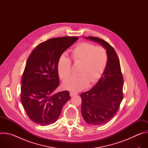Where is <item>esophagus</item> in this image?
Segmentation results:
<instances>
[{
	"mask_svg": "<svg viewBox=\"0 0 148 148\" xmlns=\"http://www.w3.org/2000/svg\"><path fill=\"white\" fill-rule=\"evenodd\" d=\"M70 95L71 97H73V96H74V95H77V94L75 93V92H70Z\"/></svg>",
	"mask_w": 148,
	"mask_h": 148,
	"instance_id": "obj_1",
	"label": "esophagus"
}]
</instances>
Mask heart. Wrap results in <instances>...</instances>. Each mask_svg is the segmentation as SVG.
I'll list each match as a JSON object with an SVG mask.
<instances>
[{
  "instance_id": "b5f03b06",
  "label": "heart",
  "mask_w": 148,
  "mask_h": 148,
  "mask_svg": "<svg viewBox=\"0 0 148 148\" xmlns=\"http://www.w3.org/2000/svg\"><path fill=\"white\" fill-rule=\"evenodd\" d=\"M71 60L74 64H79L77 75L64 81L63 86L70 91L78 92L87 88L90 83L97 82L102 76L108 62V55L102 47H95L88 43L78 45L71 52ZM60 77L66 79L71 74V62L66 56H61L57 62Z\"/></svg>"
}]
</instances>
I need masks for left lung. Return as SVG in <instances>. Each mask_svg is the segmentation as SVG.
Masks as SVG:
<instances>
[{
	"label": "left lung",
	"instance_id": "8db88e82",
	"mask_svg": "<svg viewBox=\"0 0 148 148\" xmlns=\"http://www.w3.org/2000/svg\"><path fill=\"white\" fill-rule=\"evenodd\" d=\"M84 38L100 44L108 55L107 67L100 79L91 90L80 95L84 120L90 125H102L110 121L118 111L123 99V77L119 60L114 48L100 38Z\"/></svg>",
	"mask_w": 148,
	"mask_h": 148
}]
</instances>
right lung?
Masks as SVG:
<instances>
[{
	"label": "right lung",
	"mask_w": 148,
	"mask_h": 148,
	"mask_svg": "<svg viewBox=\"0 0 148 148\" xmlns=\"http://www.w3.org/2000/svg\"><path fill=\"white\" fill-rule=\"evenodd\" d=\"M78 39L50 38L38 45L29 57L22 75L21 101L29 118L41 126L54 123L70 99L68 91L57 93L60 84L59 57Z\"/></svg>",
	"instance_id": "right-lung-1"
}]
</instances>
